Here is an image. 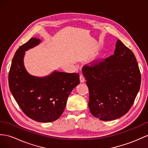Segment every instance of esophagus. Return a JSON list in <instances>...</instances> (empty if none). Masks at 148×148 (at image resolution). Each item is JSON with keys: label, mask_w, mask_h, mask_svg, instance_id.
<instances>
[{"label": "esophagus", "mask_w": 148, "mask_h": 148, "mask_svg": "<svg viewBox=\"0 0 148 148\" xmlns=\"http://www.w3.org/2000/svg\"><path fill=\"white\" fill-rule=\"evenodd\" d=\"M80 82H82V83L85 82V78L84 77V75H83L82 74H80Z\"/></svg>", "instance_id": "34e87169"}]
</instances>
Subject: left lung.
Wrapping results in <instances>:
<instances>
[{
  "instance_id": "obj_1",
  "label": "left lung",
  "mask_w": 148,
  "mask_h": 148,
  "mask_svg": "<svg viewBox=\"0 0 148 148\" xmlns=\"http://www.w3.org/2000/svg\"><path fill=\"white\" fill-rule=\"evenodd\" d=\"M89 90L88 107L93 116L112 121L131 109L139 90L141 76L131 50L119 39L114 54L83 67Z\"/></svg>"
}]
</instances>
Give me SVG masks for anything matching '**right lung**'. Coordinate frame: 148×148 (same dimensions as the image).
<instances>
[{
	"instance_id": "1",
	"label": "right lung",
	"mask_w": 148,
	"mask_h": 148,
	"mask_svg": "<svg viewBox=\"0 0 148 148\" xmlns=\"http://www.w3.org/2000/svg\"><path fill=\"white\" fill-rule=\"evenodd\" d=\"M38 38H31L14 55L9 73L10 90L27 117L41 122L57 120L63 114L70 93L80 84L79 74L55 71L45 77L32 76L24 66L25 51L37 46Z\"/></svg>"
}]
</instances>
